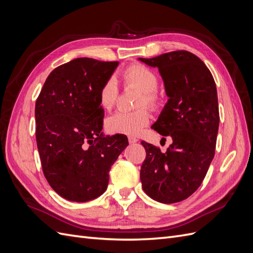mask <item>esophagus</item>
<instances>
[{
	"instance_id": "34e87169",
	"label": "esophagus",
	"mask_w": 253,
	"mask_h": 253,
	"mask_svg": "<svg viewBox=\"0 0 253 253\" xmlns=\"http://www.w3.org/2000/svg\"><path fill=\"white\" fill-rule=\"evenodd\" d=\"M137 141H138V139L135 138V137H132V136H129V137H128V142L131 143V144H133V143H136Z\"/></svg>"
}]
</instances>
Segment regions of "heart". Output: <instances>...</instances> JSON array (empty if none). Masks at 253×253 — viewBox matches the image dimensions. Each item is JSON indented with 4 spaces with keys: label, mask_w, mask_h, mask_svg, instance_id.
Returning <instances> with one entry per match:
<instances>
[{
    "label": "heart",
    "mask_w": 253,
    "mask_h": 253,
    "mask_svg": "<svg viewBox=\"0 0 253 253\" xmlns=\"http://www.w3.org/2000/svg\"><path fill=\"white\" fill-rule=\"evenodd\" d=\"M122 76L126 85H134L141 90L139 106L147 104L152 109L157 108L160 103V95L157 91L159 80L154 72L143 65L134 64L127 67ZM118 93L116 80L114 78L108 79L99 90V103L104 110H112L116 104ZM150 119L151 116L147 109L134 112H117L106 119L105 127L113 134L137 136L149 125Z\"/></svg>",
    "instance_id": "1"
}]
</instances>
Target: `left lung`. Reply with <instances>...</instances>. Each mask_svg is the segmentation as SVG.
Listing matches in <instances>:
<instances>
[{
  "label": "left lung",
  "mask_w": 253,
  "mask_h": 253,
  "mask_svg": "<svg viewBox=\"0 0 253 253\" xmlns=\"http://www.w3.org/2000/svg\"><path fill=\"white\" fill-rule=\"evenodd\" d=\"M138 60L157 67L164 80L169 99L152 128L172 138L165 153L141 141L147 152L140 170L142 188L156 202L178 203L202 185L215 153L216 85L203 61L186 50Z\"/></svg>",
  "instance_id": "left-lung-1"
}]
</instances>
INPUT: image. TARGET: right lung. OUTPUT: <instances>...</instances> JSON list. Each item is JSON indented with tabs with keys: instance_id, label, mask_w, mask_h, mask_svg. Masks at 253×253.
<instances>
[{
	"instance_id": "right-lung-1",
	"label": "right lung",
	"mask_w": 253,
	"mask_h": 253,
	"mask_svg": "<svg viewBox=\"0 0 253 253\" xmlns=\"http://www.w3.org/2000/svg\"><path fill=\"white\" fill-rule=\"evenodd\" d=\"M119 62L77 58L58 66L36 101V138L50 187L71 202L103 194L109 172L127 145L126 136L104 135L99 90Z\"/></svg>"
}]
</instances>
